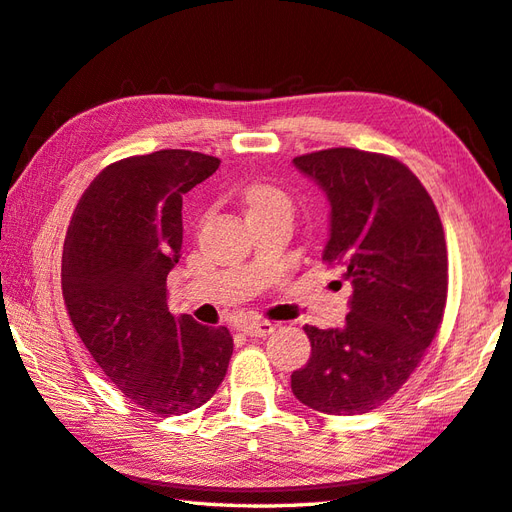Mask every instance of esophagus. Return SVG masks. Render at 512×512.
Here are the masks:
<instances>
[{
  "instance_id": "esophagus-1",
  "label": "esophagus",
  "mask_w": 512,
  "mask_h": 512,
  "mask_svg": "<svg viewBox=\"0 0 512 512\" xmlns=\"http://www.w3.org/2000/svg\"><path fill=\"white\" fill-rule=\"evenodd\" d=\"M239 330H244V333L250 335V337H266V335L273 333L275 324L262 322V319H259V322H244V324H239Z\"/></svg>"
}]
</instances>
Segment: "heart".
Listing matches in <instances>:
<instances>
[{"label":"heart","mask_w":512,"mask_h":512,"mask_svg":"<svg viewBox=\"0 0 512 512\" xmlns=\"http://www.w3.org/2000/svg\"><path fill=\"white\" fill-rule=\"evenodd\" d=\"M244 204H246L248 215L266 213V210H290L288 197L279 188L268 186V184H255L246 188Z\"/></svg>","instance_id":"1"}]
</instances>
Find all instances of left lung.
I'll return each instance as SVG.
<instances>
[{"instance_id": "left-lung-1", "label": "left lung", "mask_w": 512, "mask_h": 512, "mask_svg": "<svg viewBox=\"0 0 512 512\" xmlns=\"http://www.w3.org/2000/svg\"><path fill=\"white\" fill-rule=\"evenodd\" d=\"M293 164L328 199L322 257L344 266L350 299L342 328H304L310 359L290 388L319 413L362 415L406 384L442 324L444 228L422 182L393 157L328 148Z\"/></svg>"}]
</instances>
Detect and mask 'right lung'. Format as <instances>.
Returning <instances> with one entry per match:
<instances>
[{"mask_svg":"<svg viewBox=\"0 0 512 512\" xmlns=\"http://www.w3.org/2000/svg\"><path fill=\"white\" fill-rule=\"evenodd\" d=\"M219 168L193 150L128 157L99 173L70 219L62 290L97 366L148 413H188L217 393L233 355L228 328L168 310L182 257V195Z\"/></svg>","mask_w":512,"mask_h":512,"instance_id":"right-lung-1","label":"right lung"}]
</instances>
